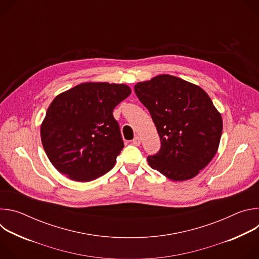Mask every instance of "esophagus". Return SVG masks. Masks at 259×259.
<instances>
[{
  "label": "esophagus",
  "instance_id": "34e87169",
  "mask_svg": "<svg viewBox=\"0 0 259 259\" xmlns=\"http://www.w3.org/2000/svg\"><path fill=\"white\" fill-rule=\"evenodd\" d=\"M132 143H133V145H135V146H138V145H140V138H139L138 136L134 137V139L132 140Z\"/></svg>",
  "mask_w": 259,
  "mask_h": 259
}]
</instances>
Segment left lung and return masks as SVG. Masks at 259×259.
Instances as JSON below:
<instances>
[{
  "mask_svg": "<svg viewBox=\"0 0 259 259\" xmlns=\"http://www.w3.org/2000/svg\"><path fill=\"white\" fill-rule=\"evenodd\" d=\"M134 91L149 109L161 147L147 157L150 166L171 180L195 177L215 156L223 120L199 86L170 75L137 83Z\"/></svg>",
  "mask_w": 259,
  "mask_h": 259,
  "instance_id": "8db88e82",
  "label": "left lung"
}]
</instances>
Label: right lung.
Instances as JSON below:
<instances>
[{"mask_svg": "<svg viewBox=\"0 0 259 259\" xmlns=\"http://www.w3.org/2000/svg\"><path fill=\"white\" fill-rule=\"evenodd\" d=\"M130 93L124 84L83 83L54 98L41 138L48 159L61 174L85 182L115 166L124 141L113 110Z\"/></svg>", "mask_w": 259, "mask_h": 259, "instance_id": "right-lung-1", "label": "right lung"}]
</instances>
